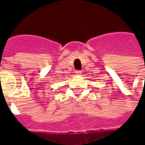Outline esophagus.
<instances>
[{"label": "esophagus", "instance_id": "1", "mask_svg": "<svg viewBox=\"0 0 145 145\" xmlns=\"http://www.w3.org/2000/svg\"><path fill=\"white\" fill-rule=\"evenodd\" d=\"M75 74H77V75H79V74H82V71H76Z\"/></svg>", "mask_w": 145, "mask_h": 145}]
</instances>
